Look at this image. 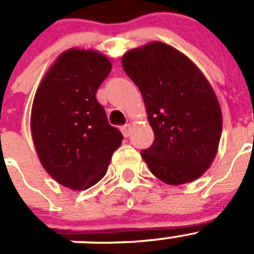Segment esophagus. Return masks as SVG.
Masks as SVG:
<instances>
[{
    "label": "esophagus",
    "instance_id": "esophagus-1",
    "mask_svg": "<svg viewBox=\"0 0 254 254\" xmlns=\"http://www.w3.org/2000/svg\"><path fill=\"white\" fill-rule=\"evenodd\" d=\"M120 130H122L123 135H124L125 138H127V136L130 135V132H131V125H130V124L123 125V127H120Z\"/></svg>",
    "mask_w": 254,
    "mask_h": 254
}]
</instances>
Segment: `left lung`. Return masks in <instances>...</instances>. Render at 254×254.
<instances>
[{
  "mask_svg": "<svg viewBox=\"0 0 254 254\" xmlns=\"http://www.w3.org/2000/svg\"><path fill=\"white\" fill-rule=\"evenodd\" d=\"M139 87L154 131L153 145L141 150L150 172L170 186L194 182L214 160L222 135V110L198 66L159 41L127 51L122 59Z\"/></svg>",
  "mask_w": 254,
  "mask_h": 254,
  "instance_id": "8db88e82",
  "label": "left lung"
}]
</instances>
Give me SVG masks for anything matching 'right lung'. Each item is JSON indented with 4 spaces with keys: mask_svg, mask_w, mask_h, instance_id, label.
Masks as SVG:
<instances>
[{
    "mask_svg": "<svg viewBox=\"0 0 254 254\" xmlns=\"http://www.w3.org/2000/svg\"><path fill=\"white\" fill-rule=\"evenodd\" d=\"M110 71V60L100 52L70 49L52 64L35 94L31 134L39 159L72 190L101 181L124 139L96 100Z\"/></svg>",
    "mask_w": 254,
    "mask_h": 254,
    "instance_id": "1",
    "label": "right lung"
}]
</instances>
